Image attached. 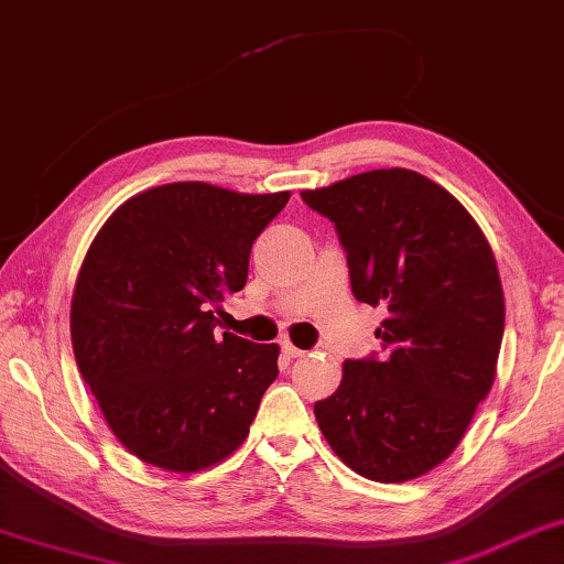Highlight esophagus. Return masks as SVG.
Returning <instances> with one entry per match:
<instances>
[{
	"label": "esophagus",
	"mask_w": 564,
	"mask_h": 564,
	"mask_svg": "<svg viewBox=\"0 0 564 564\" xmlns=\"http://www.w3.org/2000/svg\"><path fill=\"white\" fill-rule=\"evenodd\" d=\"M282 351H284V354H288V357H290V359H297V357H304V351H302V349H297V347H294V344H292V341H282Z\"/></svg>",
	"instance_id": "1"
}]
</instances>
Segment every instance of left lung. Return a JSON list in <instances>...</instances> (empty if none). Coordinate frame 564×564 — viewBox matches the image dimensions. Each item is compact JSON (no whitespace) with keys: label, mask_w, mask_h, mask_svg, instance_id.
<instances>
[{"label":"left lung","mask_w":564,"mask_h":564,"mask_svg":"<svg viewBox=\"0 0 564 564\" xmlns=\"http://www.w3.org/2000/svg\"><path fill=\"white\" fill-rule=\"evenodd\" d=\"M302 200L337 227L354 297L389 310L379 357L344 361L314 416L359 476L419 478L456 451L496 379L506 329L496 254L446 187L406 167L302 191Z\"/></svg>","instance_id":"8db88e82"}]
</instances>
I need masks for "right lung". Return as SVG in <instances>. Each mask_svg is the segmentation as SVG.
I'll use <instances>...</instances> for the list:
<instances>
[{"instance_id":"1","label":"right lung","mask_w":564,"mask_h":564,"mask_svg":"<svg viewBox=\"0 0 564 564\" xmlns=\"http://www.w3.org/2000/svg\"><path fill=\"white\" fill-rule=\"evenodd\" d=\"M290 193L167 183L133 195L94 237L72 300V344L113 436L173 473L210 468L247 438L276 379V344L217 334L250 250Z\"/></svg>"}]
</instances>
